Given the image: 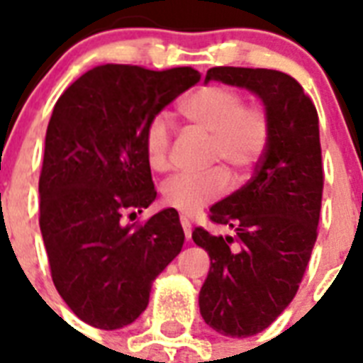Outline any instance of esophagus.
Segmentation results:
<instances>
[{
    "instance_id": "esophagus-1",
    "label": "esophagus",
    "mask_w": 363,
    "mask_h": 363,
    "mask_svg": "<svg viewBox=\"0 0 363 363\" xmlns=\"http://www.w3.org/2000/svg\"><path fill=\"white\" fill-rule=\"evenodd\" d=\"M181 226L182 230H184V238L186 239L192 238V224H190V218H188V216L184 215L181 216Z\"/></svg>"
}]
</instances>
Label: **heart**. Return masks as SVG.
<instances>
[{
	"mask_svg": "<svg viewBox=\"0 0 363 363\" xmlns=\"http://www.w3.org/2000/svg\"><path fill=\"white\" fill-rule=\"evenodd\" d=\"M179 115L194 130L209 133V164L224 165L203 175H175L164 184L165 205L194 213L228 194L232 186L228 169L239 181L256 169L269 147L271 118L265 107L247 105L239 90L222 84H207L188 94L179 104ZM143 148L154 171L167 169L171 131L162 115L152 116L145 125Z\"/></svg>",
	"mask_w": 363,
	"mask_h": 363,
	"instance_id": "b5f03b06",
	"label": "heart"
}]
</instances>
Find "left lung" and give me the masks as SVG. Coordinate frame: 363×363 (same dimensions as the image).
<instances>
[{
    "mask_svg": "<svg viewBox=\"0 0 363 363\" xmlns=\"http://www.w3.org/2000/svg\"><path fill=\"white\" fill-rule=\"evenodd\" d=\"M209 81L258 94L271 118L269 147L252 179L211 207L209 220L233 228L235 235L192 232L211 258L199 292L203 320L222 335L250 337L292 301L318 235L324 188L318 115L303 86L282 71L211 67Z\"/></svg>",
    "mask_w": 363,
    "mask_h": 363,
    "instance_id": "8db88e82",
    "label": "left lung"
}]
</instances>
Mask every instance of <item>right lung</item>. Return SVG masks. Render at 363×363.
Returning <instances> with one entry per match:
<instances>
[{"instance_id": "1", "label": "right lung", "mask_w": 363, "mask_h": 363, "mask_svg": "<svg viewBox=\"0 0 363 363\" xmlns=\"http://www.w3.org/2000/svg\"><path fill=\"white\" fill-rule=\"evenodd\" d=\"M192 67L105 64L54 105L39 177V226L58 294L81 320L118 330L147 309L152 281L181 252L179 213L124 224L156 198L147 122L194 86Z\"/></svg>"}]
</instances>
